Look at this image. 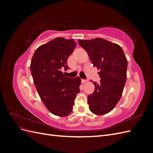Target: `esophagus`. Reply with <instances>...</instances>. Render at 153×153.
Here are the masks:
<instances>
[{
  "label": "esophagus",
  "mask_w": 153,
  "mask_h": 153,
  "mask_svg": "<svg viewBox=\"0 0 153 153\" xmlns=\"http://www.w3.org/2000/svg\"><path fill=\"white\" fill-rule=\"evenodd\" d=\"M86 82H87V80L82 79V84H85V83H86Z\"/></svg>",
  "instance_id": "34e87169"
}]
</instances>
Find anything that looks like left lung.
I'll use <instances>...</instances> for the list:
<instances>
[{
    "label": "left lung",
    "instance_id": "obj_1",
    "mask_svg": "<svg viewBox=\"0 0 153 153\" xmlns=\"http://www.w3.org/2000/svg\"><path fill=\"white\" fill-rule=\"evenodd\" d=\"M78 43L100 71V83L93 82L94 91L87 97L89 110L96 115L108 114L121 98L127 78V59L119 45L102 38L79 39Z\"/></svg>",
    "mask_w": 153,
    "mask_h": 153
}]
</instances>
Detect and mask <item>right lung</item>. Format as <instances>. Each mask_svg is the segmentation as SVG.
<instances>
[{
  "mask_svg": "<svg viewBox=\"0 0 153 153\" xmlns=\"http://www.w3.org/2000/svg\"><path fill=\"white\" fill-rule=\"evenodd\" d=\"M75 40L57 38L37 48L30 62V71L41 100L50 112L59 117L70 114L81 79L64 76L68 59L75 49Z\"/></svg>",
  "mask_w": 153,
  "mask_h": 153,
  "instance_id": "obj_1",
  "label": "right lung"
}]
</instances>
